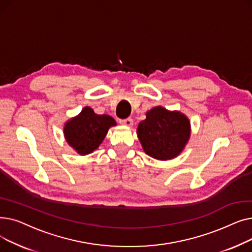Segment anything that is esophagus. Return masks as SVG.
<instances>
[{
	"mask_svg": "<svg viewBox=\"0 0 252 252\" xmlns=\"http://www.w3.org/2000/svg\"><path fill=\"white\" fill-rule=\"evenodd\" d=\"M119 123H121L122 125L130 126H133V119H131L130 117H128V118H126V119H121V121H119Z\"/></svg>",
	"mask_w": 252,
	"mask_h": 252,
	"instance_id": "1",
	"label": "esophagus"
}]
</instances>
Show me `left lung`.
<instances>
[{"mask_svg":"<svg viewBox=\"0 0 252 252\" xmlns=\"http://www.w3.org/2000/svg\"><path fill=\"white\" fill-rule=\"evenodd\" d=\"M137 134L147 155L158 160L173 159L189 141L190 121L180 111H169L156 106L139 124Z\"/></svg>","mask_w":252,"mask_h":252,"instance_id":"obj_1","label":"left lung"}]
</instances>
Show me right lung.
Here are the masks:
<instances>
[{
	"mask_svg": "<svg viewBox=\"0 0 252 252\" xmlns=\"http://www.w3.org/2000/svg\"><path fill=\"white\" fill-rule=\"evenodd\" d=\"M113 126H116V123L111 116L96 114L87 106L81 113L65 124L64 137L78 154L87 155L100 146L109 127Z\"/></svg>",
	"mask_w": 252,
	"mask_h": 252,
	"instance_id": "right-lung-1",
	"label": "right lung"
}]
</instances>
